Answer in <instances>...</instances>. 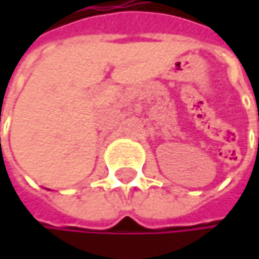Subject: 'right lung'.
Here are the masks:
<instances>
[{
    "label": "right lung",
    "mask_w": 259,
    "mask_h": 259,
    "mask_svg": "<svg viewBox=\"0 0 259 259\" xmlns=\"http://www.w3.org/2000/svg\"><path fill=\"white\" fill-rule=\"evenodd\" d=\"M0 142H1V139H0Z\"/></svg>",
    "instance_id": "right-lung-1"
}]
</instances>
